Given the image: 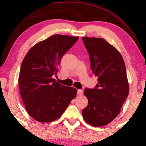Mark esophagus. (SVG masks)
<instances>
[{"mask_svg":"<svg viewBox=\"0 0 146 146\" xmlns=\"http://www.w3.org/2000/svg\"><path fill=\"white\" fill-rule=\"evenodd\" d=\"M78 94L79 95H82L83 94V90H81V89L78 90Z\"/></svg>","mask_w":146,"mask_h":146,"instance_id":"1","label":"esophagus"}]
</instances>
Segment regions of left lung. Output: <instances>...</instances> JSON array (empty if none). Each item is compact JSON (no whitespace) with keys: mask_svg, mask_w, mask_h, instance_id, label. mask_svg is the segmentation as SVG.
I'll use <instances>...</instances> for the list:
<instances>
[{"mask_svg":"<svg viewBox=\"0 0 146 146\" xmlns=\"http://www.w3.org/2000/svg\"><path fill=\"white\" fill-rule=\"evenodd\" d=\"M82 40L98 84L84 92L88 103L82 113L88 124L104 126L116 118L128 95L125 63L118 50L103 38L84 37Z\"/></svg>","mask_w":146,"mask_h":146,"instance_id":"1","label":"left lung"}]
</instances>
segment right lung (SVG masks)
I'll list each match as a JSON object with an SVG mask.
<instances>
[{
    "instance_id": "right-lung-1",
    "label": "right lung",
    "mask_w": 146,
    "mask_h": 146,
    "mask_svg": "<svg viewBox=\"0 0 146 146\" xmlns=\"http://www.w3.org/2000/svg\"><path fill=\"white\" fill-rule=\"evenodd\" d=\"M78 38L53 35L35 44L23 59L18 78L20 93L28 114L36 121L58 119L76 96V88L60 84L52 76Z\"/></svg>"
}]
</instances>
